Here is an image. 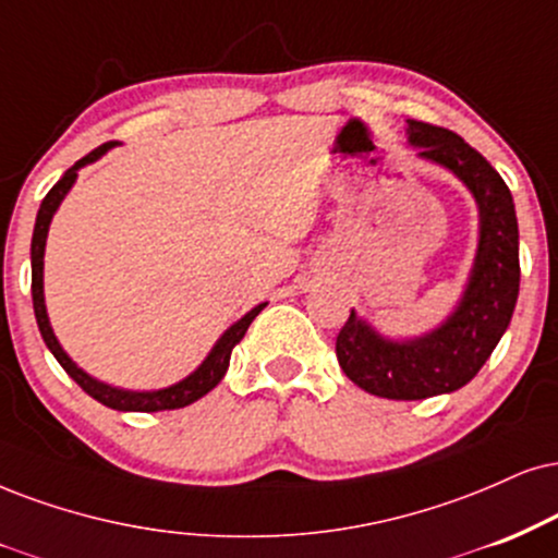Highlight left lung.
I'll use <instances>...</instances> for the list:
<instances>
[{
  "instance_id": "left-lung-1",
  "label": "left lung",
  "mask_w": 558,
  "mask_h": 558,
  "mask_svg": "<svg viewBox=\"0 0 558 558\" xmlns=\"http://www.w3.org/2000/svg\"><path fill=\"white\" fill-rule=\"evenodd\" d=\"M418 160L450 170L478 206V243L452 313L422 336L390 339L352 311L336 336L349 380L390 401H422L471 383L489 360L520 292V232L514 202L497 170L471 144L442 126L405 121Z\"/></svg>"
}]
</instances>
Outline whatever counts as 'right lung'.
Segmentation results:
<instances>
[{"instance_id":"1","label":"right lung","mask_w":558,"mask_h":558,"mask_svg":"<svg viewBox=\"0 0 558 558\" xmlns=\"http://www.w3.org/2000/svg\"><path fill=\"white\" fill-rule=\"evenodd\" d=\"M119 147V142H108L102 147L93 149V153L82 157L66 170L64 175L59 178V183L48 191L44 202H40L38 217H36V227H33V243H31V268H33V311H36V320H38V331L44 336L46 347L51 349V354L57 356V362L66 369V375L72 377L74 383L85 390L87 396H93L95 401H100L102 405L116 411H170V409H183V405L198 401V398L209 393L211 388H217V383L222 380L227 367H230V354L232 349L238 347L240 339H243L247 326H251L253 318L264 311L268 302H260V305L247 311L243 318L232 323L227 331L219 336L215 347L209 349V354L204 356V362L198 364L191 375H185L183 380H178L168 388H157V390H126V388H116V385H108L93 377L85 369L80 367L77 362L72 360L61 347L57 333H53L51 320H48V311H46V294H44V256H46V238H48V227H51V219L57 215V209L64 202L69 191H72L74 181H77V173L85 165L100 160L108 149Z\"/></svg>"}]
</instances>
